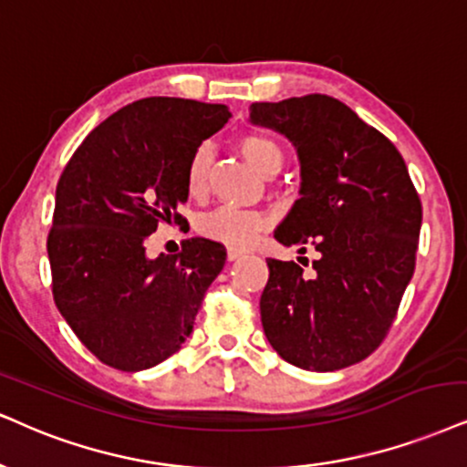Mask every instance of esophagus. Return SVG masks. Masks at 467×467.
Wrapping results in <instances>:
<instances>
[{"mask_svg": "<svg viewBox=\"0 0 467 467\" xmlns=\"http://www.w3.org/2000/svg\"><path fill=\"white\" fill-rule=\"evenodd\" d=\"M244 249H238V246H229L227 249V260L229 262H234V260H238V257H243L244 255Z\"/></svg>", "mask_w": 467, "mask_h": 467, "instance_id": "1", "label": "esophagus"}]
</instances>
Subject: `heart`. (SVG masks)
Returning a JSON list of instances; mask_svg holds the SVG:
<instances>
[{
    "instance_id": "1",
    "label": "heart",
    "mask_w": 467,
    "mask_h": 467,
    "mask_svg": "<svg viewBox=\"0 0 467 467\" xmlns=\"http://www.w3.org/2000/svg\"><path fill=\"white\" fill-rule=\"evenodd\" d=\"M238 151L244 155L246 162L257 169L262 175L273 177L285 162V153L277 140L264 134H244L238 138ZM212 149L210 145H199L190 155L186 164V190L190 197L201 199L207 190V175H210ZM197 232L203 238L216 243L246 246L270 227V216L257 210H240V207L223 205L216 210L201 214L194 223Z\"/></svg>"
}]
</instances>
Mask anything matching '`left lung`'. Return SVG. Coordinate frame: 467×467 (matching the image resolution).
I'll use <instances>...</instances> for the list:
<instances>
[{
  "instance_id": "1",
  "label": "left lung",
  "mask_w": 467,
  "mask_h": 467,
  "mask_svg": "<svg viewBox=\"0 0 467 467\" xmlns=\"http://www.w3.org/2000/svg\"><path fill=\"white\" fill-rule=\"evenodd\" d=\"M249 114L301 160V199L275 238L320 253L312 275L268 257L264 333L303 370L353 366L381 347L416 270L418 190L394 142L329 95L253 103Z\"/></svg>"
}]
</instances>
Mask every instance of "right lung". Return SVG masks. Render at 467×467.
<instances>
[{"instance_id":"right-lung-1","label":"right lung","mask_w":467,"mask_h":467,"mask_svg":"<svg viewBox=\"0 0 467 467\" xmlns=\"http://www.w3.org/2000/svg\"><path fill=\"white\" fill-rule=\"evenodd\" d=\"M229 117L221 103L147 97L97 125L62 171L47 235L51 292L101 364L147 370L192 331L227 251L207 238L155 260L145 249L160 223H182L190 155Z\"/></svg>"}]
</instances>
